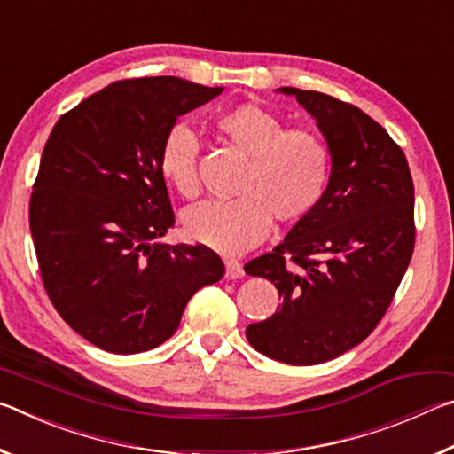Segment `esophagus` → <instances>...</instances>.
Returning <instances> with one entry per match:
<instances>
[{"label":"esophagus","instance_id":"34e87169","mask_svg":"<svg viewBox=\"0 0 454 454\" xmlns=\"http://www.w3.org/2000/svg\"><path fill=\"white\" fill-rule=\"evenodd\" d=\"M242 276H244L242 264L236 262V260H226V278L236 280V278H242Z\"/></svg>","mask_w":454,"mask_h":454}]
</instances>
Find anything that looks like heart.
Masks as SVG:
<instances>
[{"label": "heart", "instance_id": "b5f03b06", "mask_svg": "<svg viewBox=\"0 0 454 454\" xmlns=\"http://www.w3.org/2000/svg\"><path fill=\"white\" fill-rule=\"evenodd\" d=\"M216 132L248 158L236 184L238 198L206 202L184 214V232L220 254L252 248L278 222H296L317 208L330 178V152L309 129L286 124L258 104H242L214 120ZM198 137L176 124L160 148V174L184 198L200 194Z\"/></svg>", "mask_w": 454, "mask_h": 454}]
</instances>
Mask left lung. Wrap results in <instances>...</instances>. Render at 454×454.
Returning a JSON list of instances; mask_svg holds the SVG:
<instances>
[{"label":"left lung","mask_w":454,"mask_h":454,"mask_svg":"<svg viewBox=\"0 0 454 454\" xmlns=\"http://www.w3.org/2000/svg\"><path fill=\"white\" fill-rule=\"evenodd\" d=\"M294 96L328 144V186L270 254L244 266L278 288L282 306L246 338L278 363L310 366L355 348L387 312L414 250V186L403 150L356 106Z\"/></svg>","instance_id":"8db88e82"}]
</instances>
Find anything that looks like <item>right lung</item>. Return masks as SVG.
<instances>
[{"instance_id": "add662e5", "label": "right lung", "mask_w": 454, "mask_h": 454, "mask_svg": "<svg viewBox=\"0 0 454 454\" xmlns=\"http://www.w3.org/2000/svg\"><path fill=\"white\" fill-rule=\"evenodd\" d=\"M220 94L174 75L116 82L64 114L45 142L29 200L35 256L59 317L98 348L160 347L190 298L224 276L206 246L158 242L176 222L164 137Z\"/></svg>"}]
</instances>
